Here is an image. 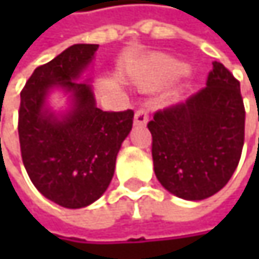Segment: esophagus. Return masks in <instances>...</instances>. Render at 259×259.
<instances>
[{
	"label": "esophagus",
	"mask_w": 259,
	"mask_h": 259,
	"mask_svg": "<svg viewBox=\"0 0 259 259\" xmlns=\"http://www.w3.org/2000/svg\"><path fill=\"white\" fill-rule=\"evenodd\" d=\"M147 121H148V112H147V109L139 108V109L135 112V124H136V126H145Z\"/></svg>",
	"instance_id": "1"
}]
</instances>
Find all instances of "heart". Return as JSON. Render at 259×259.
<instances>
[{
    "label": "heart",
    "instance_id": "1",
    "mask_svg": "<svg viewBox=\"0 0 259 259\" xmlns=\"http://www.w3.org/2000/svg\"><path fill=\"white\" fill-rule=\"evenodd\" d=\"M187 67L176 60L159 57L153 60L142 73V79L148 83H163L168 80H174L183 73H186Z\"/></svg>",
    "mask_w": 259,
    "mask_h": 259
}]
</instances>
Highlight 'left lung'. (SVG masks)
Wrapping results in <instances>:
<instances>
[{
	"label": "left lung",
	"mask_w": 259,
	"mask_h": 259,
	"mask_svg": "<svg viewBox=\"0 0 259 259\" xmlns=\"http://www.w3.org/2000/svg\"><path fill=\"white\" fill-rule=\"evenodd\" d=\"M244 118L240 82L214 61L202 90L157 111L147 124L157 180L189 201L218 193L240 162Z\"/></svg>",
	"instance_id": "8db88e82"
}]
</instances>
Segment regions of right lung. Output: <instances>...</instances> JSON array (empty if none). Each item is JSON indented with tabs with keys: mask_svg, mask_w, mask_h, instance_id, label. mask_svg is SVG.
Masks as SVG:
<instances>
[{
	"mask_svg": "<svg viewBox=\"0 0 259 259\" xmlns=\"http://www.w3.org/2000/svg\"><path fill=\"white\" fill-rule=\"evenodd\" d=\"M99 45H73L38 66L19 106V144L26 172L37 190L66 208H82L99 199L114 177L115 160L133 124V111H102L80 73ZM52 88L71 94L72 108L57 117L46 106Z\"/></svg>",
	"mask_w": 259,
	"mask_h": 259,
	"instance_id": "1",
	"label": "right lung"
}]
</instances>
